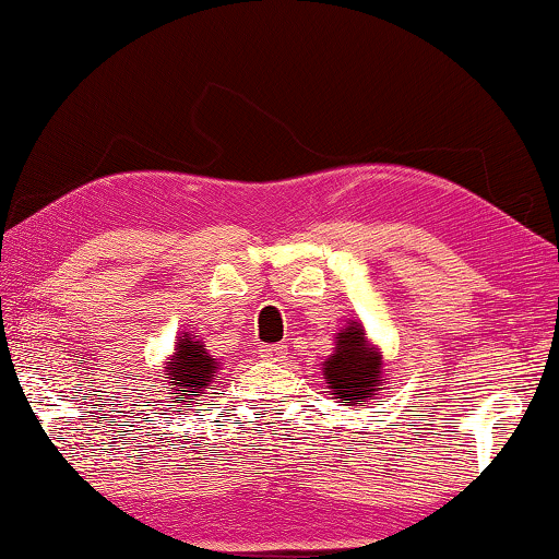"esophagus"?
Here are the masks:
<instances>
[{
    "mask_svg": "<svg viewBox=\"0 0 559 559\" xmlns=\"http://www.w3.org/2000/svg\"><path fill=\"white\" fill-rule=\"evenodd\" d=\"M262 358H266V361H285L287 348L280 346V343H274V346H262Z\"/></svg>",
    "mask_w": 559,
    "mask_h": 559,
    "instance_id": "1",
    "label": "esophagus"
}]
</instances>
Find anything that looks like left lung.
<instances>
[{"label":"left lung","instance_id":"left-lung-1","mask_svg":"<svg viewBox=\"0 0 559 559\" xmlns=\"http://www.w3.org/2000/svg\"><path fill=\"white\" fill-rule=\"evenodd\" d=\"M320 366L333 400L350 409L366 407L386 384L381 348L369 341L361 320H346L341 333H335L333 354Z\"/></svg>","mask_w":559,"mask_h":559}]
</instances>
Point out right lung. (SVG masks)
<instances>
[{"mask_svg": "<svg viewBox=\"0 0 559 559\" xmlns=\"http://www.w3.org/2000/svg\"><path fill=\"white\" fill-rule=\"evenodd\" d=\"M221 369L218 358H213L209 350H205L203 341L198 338L193 331H186L178 335L175 341V348L170 358H167L163 371H165V389L170 394V402L167 407H180L193 400V404H201L198 396H203L213 384V377H216Z\"/></svg>", "mask_w": 559, "mask_h": 559, "instance_id": "obj_1", "label": "right lung"}]
</instances>
